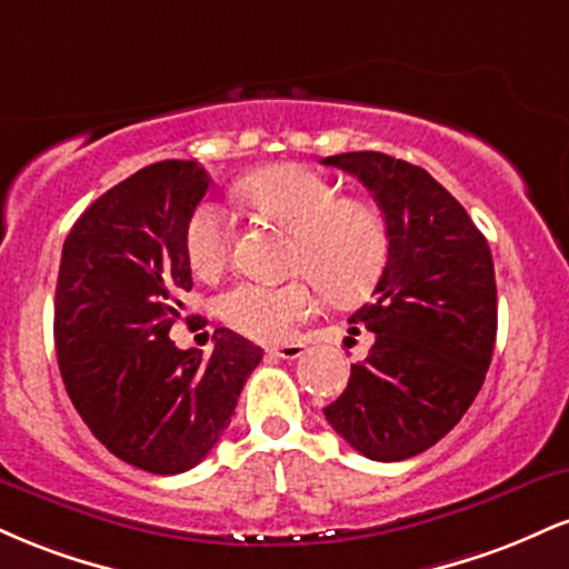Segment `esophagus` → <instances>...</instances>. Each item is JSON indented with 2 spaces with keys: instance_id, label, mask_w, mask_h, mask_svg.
Wrapping results in <instances>:
<instances>
[{
  "instance_id": "34e87169",
  "label": "esophagus",
  "mask_w": 569,
  "mask_h": 569,
  "mask_svg": "<svg viewBox=\"0 0 569 569\" xmlns=\"http://www.w3.org/2000/svg\"><path fill=\"white\" fill-rule=\"evenodd\" d=\"M267 352H270V356H276V358H283V361H293V358L302 356L305 345L302 342H289V345H280V348H270Z\"/></svg>"
}]
</instances>
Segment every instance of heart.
<instances>
[{
    "label": "heart",
    "mask_w": 569,
    "mask_h": 569,
    "mask_svg": "<svg viewBox=\"0 0 569 569\" xmlns=\"http://www.w3.org/2000/svg\"><path fill=\"white\" fill-rule=\"evenodd\" d=\"M238 200L259 219L291 234L289 270L321 286L326 297L356 299L380 278L388 259V227L377 208L345 200L335 181L302 166H278L240 181ZM234 230L219 206L202 202L187 221L184 251L194 276L217 278L230 262ZM316 310V289L306 278L286 283H234L219 297V316L230 329L280 342Z\"/></svg>",
    "instance_id": "1"
}]
</instances>
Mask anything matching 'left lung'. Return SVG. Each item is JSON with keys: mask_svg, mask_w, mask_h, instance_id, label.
Masks as SVG:
<instances>
[{"mask_svg": "<svg viewBox=\"0 0 569 569\" xmlns=\"http://www.w3.org/2000/svg\"><path fill=\"white\" fill-rule=\"evenodd\" d=\"M323 166L358 176L388 227L371 302L350 316L375 345L323 415L369 460H407L443 439L485 385L498 335L492 253L466 208L420 166L382 152L335 154Z\"/></svg>", "mask_w": 569, "mask_h": 569, "instance_id": "8db88e82", "label": "left lung"}]
</instances>
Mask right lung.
<instances>
[{
	"instance_id": "right-lung-1",
	"label": "right lung",
	"mask_w": 569,
	"mask_h": 569,
	"mask_svg": "<svg viewBox=\"0 0 569 569\" xmlns=\"http://www.w3.org/2000/svg\"><path fill=\"white\" fill-rule=\"evenodd\" d=\"M208 184L194 160L141 168L74 221L58 270L53 331L71 401L109 452L160 476L211 452L262 361L230 329L213 331L208 358L168 337L189 321L184 232Z\"/></svg>"
}]
</instances>
